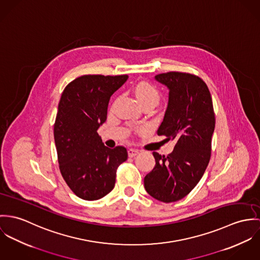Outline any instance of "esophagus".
Instances as JSON below:
<instances>
[{"label":"esophagus","instance_id":"obj_1","mask_svg":"<svg viewBox=\"0 0 260 260\" xmlns=\"http://www.w3.org/2000/svg\"><path fill=\"white\" fill-rule=\"evenodd\" d=\"M127 153H128L129 157H134V156H136L139 153V150L134 149V148H128L127 149Z\"/></svg>","mask_w":260,"mask_h":260}]
</instances>
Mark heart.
I'll use <instances>...</instances> for the list:
<instances>
[{"mask_svg":"<svg viewBox=\"0 0 260 260\" xmlns=\"http://www.w3.org/2000/svg\"><path fill=\"white\" fill-rule=\"evenodd\" d=\"M135 92L143 106L148 103L157 105L159 101L158 89L147 82L140 83L135 88Z\"/></svg>","mask_w":260,"mask_h":260,"instance_id":"b5f03b06","label":"heart"}]
</instances>
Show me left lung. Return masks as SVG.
<instances>
[{"mask_svg":"<svg viewBox=\"0 0 260 260\" xmlns=\"http://www.w3.org/2000/svg\"><path fill=\"white\" fill-rule=\"evenodd\" d=\"M155 80L170 88L169 106L156 134L175 145L168 155L152 152L155 166L144 177V188L153 199L170 203L186 197L205 172L215 116L209 89L199 76L169 72Z\"/></svg>","mask_w":260,"mask_h":260,"instance_id":"8db88e82","label":"left lung"}]
</instances>
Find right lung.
<instances>
[{
	"label": "right lung",
	"instance_id": "1",
	"mask_svg": "<svg viewBox=\"0 0 260 260\" xmlns=\"http://www.w3.org/2000/svg\"><path fill=\"white\" fill-rule=\"evenodd\" d=\"M127 75H85L64 87L54 137L58 168L72 191L85 201H96L115 187L116 170L127 159L124 146L109 148L98 128L107 119L112 94Z\"/></svg>",
	"mask_w": 260,
	"mask_h": 260
}]
</instances>
